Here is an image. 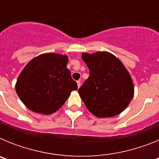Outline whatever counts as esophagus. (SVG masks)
Returning a JSON list of instances; mask_svg holds the SVG:
<instances>
[{"instance_id": "1", "label": "esophagus", "mask_w": 159, "mask_h": 159, "mask_svg": "<svg viewBox=\"0 0 159 159\" xmlns=\"http://www.w3.org/2000/svg\"><path fill=\"white\" fill-rule=\"evenodd\" d=\"M77 85H78V88H80V85H81L80 81V80L77 81Z\"/></svg>"}]
</instances>
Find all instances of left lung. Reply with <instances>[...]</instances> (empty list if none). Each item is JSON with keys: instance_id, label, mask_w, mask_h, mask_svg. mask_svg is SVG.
<instances>
[{"instance_id": "8db88e82", "label": "left lung", "mask_w": 159, "mask_h": 159, "mask_svg": "<svg viewBox=\"0 0 159 159\" xmlns=\"http://www.w3.org/2000/svg\"><path fill=\"white\" fill-rule=\"evenodd\" d=\"M89 77L78 90L91 113L98 118L116 116L126 109L134 95V84L123 63L107 52L83 53Z\"/></svg>"}]
</instances>
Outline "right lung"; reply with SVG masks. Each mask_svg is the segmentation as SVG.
Returning <instances> with one entry per match:
<instances>
[{"instance_id": "right-lung-1", "label": "right lung", "mask_w": 159, "mask_h": 159, "mask_svg": "<svg viewBox=\"0 0 159 159\" xmlns=\"http://www.w3.org/2000/svg\"><path fill=\"white\" fill-rule=\"evenodd\" d=\"M68 57L45 53L32 59L20 74L16 91L29 110L51 115L63 106L72 91L77 90L71 71L67 68Z\"/></svg>"}]
</instances>
